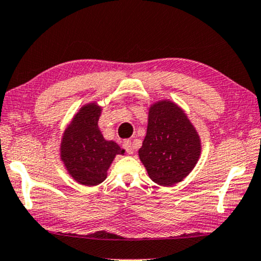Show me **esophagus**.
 Instances as JSON below:
<instances>
[{"instance_id": "obj_1", "label": "esophagus", "mask_w": 261, "mask_h": 261, "mask_svg": "<svg viewBox=\"0 0 261 261\" xmlns=\"http://www.w3.org/2000/svg\"><path fill=\"white\" fill-rule=\"evenodd\" d=\"M123 147L125 150H126L127 154H133L134 152V147H133V142L131 141H125Z\"/></svg>"}]
</instances>
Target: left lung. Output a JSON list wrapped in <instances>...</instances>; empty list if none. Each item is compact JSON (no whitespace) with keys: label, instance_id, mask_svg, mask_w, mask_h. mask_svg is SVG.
<instances>
[{"label":"left lung","instance_id":"obj_1","mask_svg":"<svg viewBox=\"0 0 261 261\" xmlns=\"http://www.w3.org/2000/svg\"><path fill=\"white\" fill-rule=\"evenodd\" d=\"M200 150L196 128L176 103L162 100L150 106L138 155L152 181L161 186L180 182L194 168Z\"/></svg>","mask_w":261,"mask_h":261}]
</instances>
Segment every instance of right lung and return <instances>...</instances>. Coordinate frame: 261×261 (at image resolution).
Here are the masks:
<instances>
[{
  "label": "right lung",
  "mask_w": 261,
  "mask_h": 261,
  "mask_svg": "<svg viewBox=\"0 0 261 261\" xmlns=\"http://www.w3.org/2000/svg\"><path fill=\"white\" fill-rule=\"evenodd\" d=\"M101 107L87 103L65 128L61 143V159L69 174L82 185L95 186L107 176L116 155H123L116 142L106 141L100 133L98 121Z\"/></svg>",
  "instance_id": "add662e5"
}]
</instances>
